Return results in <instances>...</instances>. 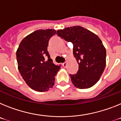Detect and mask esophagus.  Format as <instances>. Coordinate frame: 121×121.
I'll list each match as a JSON object with an SVG mask.
<instances>
[{
	"label": "esophagus",
	"instance_id": "34e87169",
	"mask_svg": "<svg viewBox=\"0 0 121 121\" xmlns=\"http://www.w3.org/2000/svg\"><path fill=\"white\" fill-rule=\"evenodd\" d=\"M67 64H68V62H67V61H65V62L63 63V66L64 68H66V67Z\"/></svg>",
	"mask_w": 121,
	"mask_h": 121
}]
</instances>
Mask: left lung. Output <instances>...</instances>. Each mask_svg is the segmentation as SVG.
Segmentation results:
<instances>
[{"mask_svg": "<svg viewBox=\"0 0 121 121\" xmlns=\"http://www.w3.org/2000/svg\"><path fill=\"white\" fill-rule=\"evenodd\" d=\"M59 37L73 44V55L79 64L75 74H69L74 86L88 89L100 79L106 66V49L100 39L89 30L75 26L57 31Z\"/></svg>", "mask_w": 121, "mask_h": 121, "instance_id": "8db88e82", "label": "left lung"}]
</instances>
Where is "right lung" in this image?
<instances>
[{
    "instance_id": "obj_1",
    "label": "right lung",
    "mask_w": 121,
    "mask_h": 121,
    "mask_svg": "<svg viewBox=\"0 0 121 121\" xmlns=\"http://www.w3.org/2000/svg\"><path fill=\"white\" fill-rule=\"evenodd\" d=\"M55 29H39L23 39L17 51L18 70L23 79L32 89L45 92L54 85L55 76L61 65L50 58L47 47Z\"/></svg>"
}]
</instances>
